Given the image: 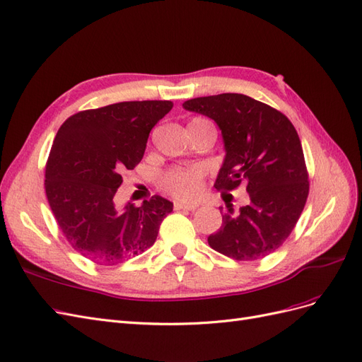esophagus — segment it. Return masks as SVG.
I'll use <instances>...</instances> for the list:
<instances>
[{
  "label": "esophagus",
  "mask_w": 362,
  "mask_h": 362,
  "mask_svg": "<svg viewBox=\"0 0 362 362\" xmlns=\"http://www.w3.org/2000/svg\"><path fill=\"white\" fill-rule=\"evenodd\" d=\"M197 208H199V204H195V203L174 202V209H175V211H195Z\"/></svg>",
  "instance_id": "esophagus-1"
}]
</instances>
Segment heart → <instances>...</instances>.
Returning a JSON list of instances; mask_svg holds the SVG:
<instances>
[{
    "instance_id": "heart-1",
    "label": "heart",
    "mask_w": 362,
    "mask_h": 362,
    "mask_svg": "<svg viewBox=\"0 0 362 362\" xmlns=\"http://www.w3.org/2000/svg\"><path fill=\"white\" fill-rule=\"evenodd\" d=\"M200 122H209L203 118H194L188 126ZM203 170L200 167H188V168H174L170 170L162 180V187L167 189L174 197L182 200H191L197 197L202 189Z\"/></svg>"
}]
</instances>
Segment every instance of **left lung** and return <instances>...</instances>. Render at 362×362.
Returning a JSON list of instances; mask_svg holds the SVG:
<instances>
[{
  "label": "left lung",
  "mask_w": 362,
  "mask_h": 362,
  "mask_svg": "<svg viewBox=\"0 0 362 362\" xmlns=\"http://www.w3.org/2000/svg\"><path fill=\"white\" fill-rule=\"evenodd\" d=\"M220 127L226 156L214 187L232 191L247 183L250 202L223 214L209 235L214 250L235 261L276 252L293 232L309 194L300 139L282 112L243 94L199 97L183 103Z\"/></svg>",
  "instance_id": "left-lung-1"
}]
</instances>
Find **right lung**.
<instances>
[{
  "label": "right lung",
  "instance_id": "right-lung-1",
  "mask_svg": "<svg viewBox=\"0 0 362 362\" xmlns=\"http://www.w3.org/2000/svg\"><path fill=\"white\" fill-rule=\"evenodd\" d=\"M171 109L167 100L122 101L60 126L45 167L47 199L72 249L92 262L113 265L144 253L173 212L160 195L139 208L115 204L122 171L141 162L151 129Z\"/></svg>",
  "mask_w": 362,
  "mask_h": 362
}]
</instances>
